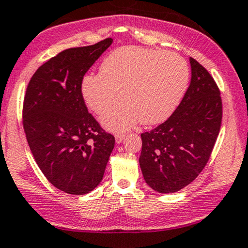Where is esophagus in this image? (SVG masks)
Here are the masks:
<instances>
[{"label": "esophagus", "mask_w": 248, "mask_h": 248, "mask_svg": "<svg viewBox=\"0 0 248 248\" xmlns=\"http://www.w3.org/2000/svg\"><path fill=\"white\" fill-rule=\"evenodd\" d=\"M124 134H117V136H115V141L116 143H121L122 141L124 140Z\"/></svg>", "instance_id": "1"}]
</instances>
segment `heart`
<instances>
[{"mask_svg":"<svg viewBox=\"0 0 248 248\" xmlns=\"http://www.w3.org/2000/svg\"><path fill=\"white\" fill-rule=\"evenodd\" d=\"M189 69L175 51H157L141 47H122L110 53L100 65V73L81 80L84 102L97 115L112 102H119L101 117L110 132H124L139 121L153 125L172 114L184 95Z\"/></svg>","mask_w":248,"mask_h":248,"instance_id":"obj_1","label":"heart"}]
</instances>
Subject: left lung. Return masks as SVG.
I'll return each mask as SVG.
<instances>
[{
	"instance_id": "left-lung-1",
	"label": "left lung",
	"mask_w": 248,
	"mask_h": 248,
	"mask_svg": "<svg viewBox=\"0 0 248 248\" xmlns=\"http://www.w3.org/2000/svg\"><path fill=\"white\" fill-rule=\"evenodd\" d=\"M192 78L182 102L164 123L141 133L143 179L158 193H173L199 176L222 123L219 90L209 72L189 59Z\"/></svg>"
}]
</instances>
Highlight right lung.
<instances>
[{"mask_svg": "<svg viewBox=\"0 0 248 248\" xmlns=\"http://www.w3.org/2000/svg\"><path fill=\"white\" fill-rule=\"evenodd\" d=\"M70 48L36 70L27 86L23 124L33 157L55 187L73 195L93 191L105 175L115 138L88 112L81 80L109 46Z\"/></svg>", "mask_w": 248, "mask_h": 248, "instance_id": "obj_1", "label": "right lung"}]
</instances>
